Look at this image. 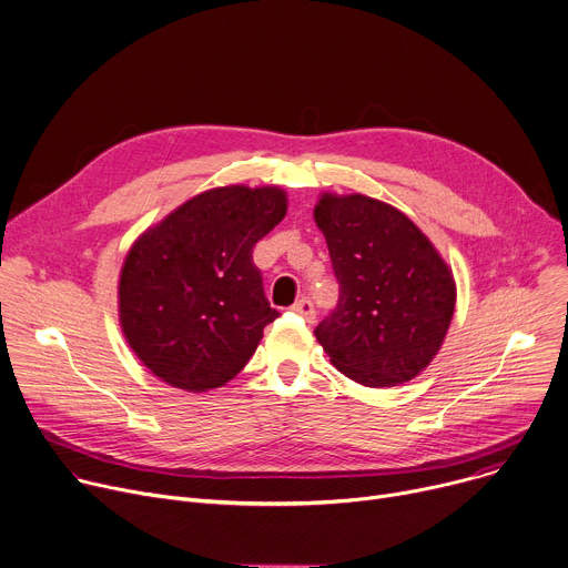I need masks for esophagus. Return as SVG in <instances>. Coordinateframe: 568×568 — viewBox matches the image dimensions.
Returning a JSON list of instances; mask_svg holds the SVG:
<instances>
[{"label":"esophagus","instance_id":"obj_1","mask_svg":"<svg viewBox=\"0 0 568 568\" xmlns=\"http://www.w3.org/2000/svg\"><path fill=\"white\" fill-rule=\"evenodd\" d=\"M292 311H294L298 317H303L307 324L315 322V305H313L311 298H298V301L292 305Z\"/></svg>","mask_w":568,"mask_h":568}]
</instances>
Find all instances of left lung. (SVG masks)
Segmentation results:
<instances>
[{
  "instance_id": "8db88e82",
  "label": "left lung",
  "mask_w": 568,
  "mask_h": 568,
  "mask_svg": "<svg viewBox=\"0 0 568 568\" xmlns=\"http://www.w3.org/2000/svg\"><path fill=\"white\" fill-rule=\"evenodd\" d=\"M339 301L315 328L331 363L367 387L419 376L455 311V281L433 242L394 205L322 194L315 205Z\"/></svg>"
}]
</instances>
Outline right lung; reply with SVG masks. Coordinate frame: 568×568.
I'll list each match as a JSON object with an SVG mask.
<instances>
[{"label":"right lung","instance_id":"add662e5","mask_svg":"<svg viewBox=\"0 0 568 568\" xmlns=\"http://www.w3.org/2000/svg\"><path fill=\"white\" fill-rule=\"evenodd\" d=\"M285 213L278 187L226 185L192 196L135 240L118 287L120 324L153 376L209 392L242 372L278 317L253 246Z\"/></svg>","mask_w":568,"mask_h":568}]
</instances>
